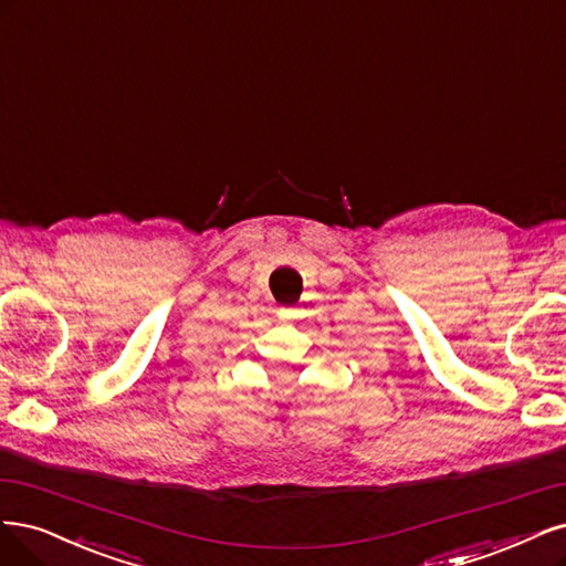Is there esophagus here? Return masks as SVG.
I'll use <instances>...</instances> for the list:
<instances>
[{
    "label": "esophagus",
    "instance_id": "34e87169",
    "mask_svg": "<svg viewBox=\"0 0 566 566\" xmlns=\"http://www.w3.org/2000/svg\"><path fill=\"white\" fill-rule=\"evenodd\" d=\"M282 319H294L296 317V310L294 307H280V313H277Z\"/></svg>",
    "mask_w": 566,
    "mask_h": 566
}]
</instances>
